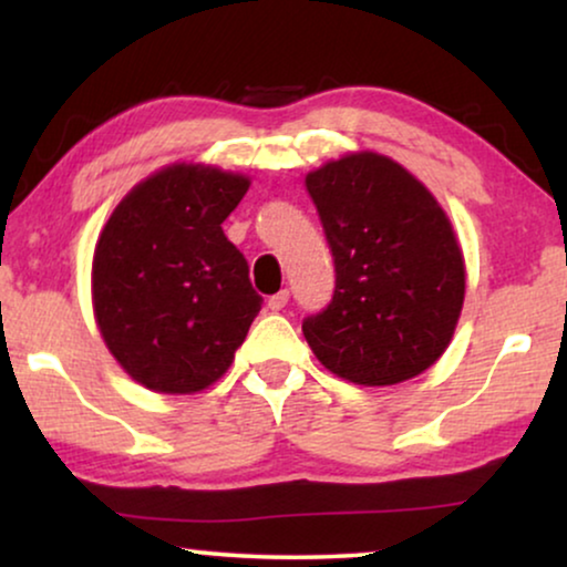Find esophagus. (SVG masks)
<instances>
[{
    "label": "esophagus",
    "mask_w": 567,
    "mask_h": 567,
    "mask_svg": "<svg viewBox=\"0 0 567 567\" xmlns=\"http://www.w3.org/2000/svg\"><path fill=\"white\" fill-rule=\"evenodd\" d=\"M286 305H289V291H286V289L274 293V297H268V309H270V312H281Z\"/></svg>",
    "instance_id": "34e87169"
}]
</instances>
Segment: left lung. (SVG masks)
<instances>
[{"mask_svg": "<svg viewBox=\"0 0 567 567\" xmlns=\"http://www.w3.org/2000/svg\"><path fill=\"white\" fill-rule=\"evenodd\" d=\"M336 291L301 322L317 359L353 384L386 386L439 361L464 301V258L439 200L398 162L348 154L307 175Z\"/></svg>", "mask_w": 567, "mask_h": 567, "instance_id": "obj_1", "label": "left lung"}]
</instances>
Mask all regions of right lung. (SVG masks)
<instances>
[{
    "instance_id": "add662e5",
    "label": "right lung",
    "mask_w": 567,
    "mask_h": 567,
    "mask_svg": "<svg viewBox=\"0 0 567 567\" xmlns=\"http://www.w3.org/2000/svg\"><path fill=\"white\" fill-rule=\"evenodd\" d=\"M247 188L245 175L173 165L138 183L107 219L92 307L107 351L146 390H206L258 317L262 297L221 229Z\"/></svg>"
}]
</instances>
